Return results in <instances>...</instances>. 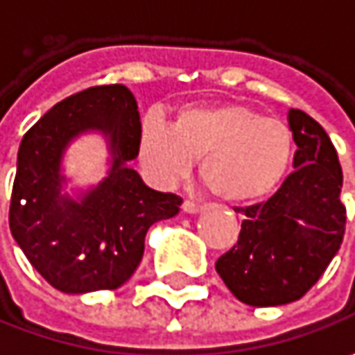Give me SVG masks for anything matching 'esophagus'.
I'll return each mask as SVG.
<instances>
[{"label":"esophagus","instance_id":"esophagus-1","mask_svg":"<svg viewBox=\"0 0 355 355\" xmlns=\"http://www.w3.org/2000/svg\"><path fill=\"white\" fill-rule=\"evenodd\" d=\"M182 209H184L185 213H199V211H203L205 209V205H201V203H196V201H189V199H185L184 201V205H182Z\"/></svg>","mask_w":355,"mask_h":355}]
</instances>
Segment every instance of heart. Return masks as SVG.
Segmentation results:
<instances>
[{
    "label": "heart",
    "mask_w": 355,
    "mask_h": 355,
    "mask_svg": "<svg viewBox=\"0 0 355 355\" xmlns=\"http://www.w3.org/2000/svg\"><path fill=\"white\" fill-rule=\"evenodd\" d=\"M294 136L286 122L249 104L184 106L171 126L146 114L138 159L156 184H175L199 162V178L215 198L247 203L272 193L293 164Z\"/></svg>",
    "instance_id": "1"
}]
</instances>
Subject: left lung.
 Masks as SVG:
<instances>
[{
    "instance_id": "obj_1",
    "label": "left lung",
    "mask_w": 355,
    "mask_h": 355,
    "mask_svg": "<svg viewBox=\"0 0 355 355\" xmlns=\"http://www.w3.org/2000/svg\"><path fill=\"white\" fill-rule=\"evenodd\" d=\"M294 171L263 203L239 209L237 245L215 263L227 288L249 306L288 304L318 282L346 231L342 166L334 144L306 112L291 108Z\"/></svg>"
}]
</instances>
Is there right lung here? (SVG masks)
<instances>
[{
	"label": "right lung",
	"instance_id": "obj_1",
	"mask_svg": "<svg viewBox=\"0 0 355 355\" xmlns=\"http://www.w3.org/2000/svg\"><path fill=\"white\" fill-rule=\"evenodd\" d=\"M140 112L124 85H104L57 103L23 136L9 205V229L35 270L67 294L114 291L134 275L156 221L178 215L182 198L144 184L128 164L138 156ZM85 131H101L111 170L101 184L62 193V156Z\"/></svg>",
	"mask_w": 355,
	"mask_h": 355
}]
</instances>
